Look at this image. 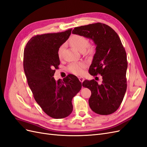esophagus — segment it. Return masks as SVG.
<instances>
[{
	"label": "esophagus",
	"instance_id": "esophagus-1",
	"mask_svg": "<svg viewBox=\"0 0 147 147\" xmlns=\"http://www.w3.org/2000/svg\"><path fill=\"white\" fill-rule=\"evenodd\" d=\"M78 79H79L80 82H82V83H83V81L84 80V78L83 77H80L78 78Z\"/></svg>",
	"mask_w": 147,
	"mask_h": 147
}]
</instances>
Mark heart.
<instances>
[{
  "label": "heart",
  "instance_id": "1",
  "mask_svg": "<svg viewBox=\"0 0 147 147\" xmlns=\"http://www.w3.org/2000/svg\"><path fill=\"white\" fill-rule=\"evenodd\" d=\"M70 45L76 48L80 52H86L87 53H92L93 51V47L89 45V40L86 37L82 35H73L69 39ZM64 48V45H61L57 50V55L61 57L63 55ZM85 65L83 63H71L69 67L68 70L69 72L75 75H80L84 73V69Z\"/></svg>",
  "mask_w": 147,
  "mask_h": 147
}]
</instances>
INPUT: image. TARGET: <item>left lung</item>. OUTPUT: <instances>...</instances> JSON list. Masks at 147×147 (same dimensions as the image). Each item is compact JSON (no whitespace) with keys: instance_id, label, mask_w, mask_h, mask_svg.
<instances>
[{"instance_id":"1","label":"left lung","mask_w":147,"mask_h":147,"mask_svg":"<svg viewBox=\"0 0 147 147\" xmlns=\"http://www.w3.org/2000/svg\"><path fill=\"white\" fill-rule=\"evenodd\" d=\"M72 34L92 39L96 46L89 73L93 76L100 74L102 83L85 80L82 84L91 91L90 108L99 115L114 113L121 105L127 88V61L121 40L112 28L101 23L75 28Z\"/></svg>"}]
</instances>
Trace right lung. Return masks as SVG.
Returning a JSON list of instances; mask_svg holds the SVG:
<instances>
[{
  "label": "right lung",
  "instance_id": "obj_1",
  "mask_svg": "<svg viewBox=\"0 0 147 147\" xmlns=\"http://www.w3.org/2000/svg\"><path fill=\"white\" fill-rule=\"evenodd\" d=\"M72 30L35 35L24 51V70L34 99L44 112L55 119L65 118L72 113V98L82 86L72 74L63 80L56 81L53 77L60 64L57 50L69 38Z\"/></svg>",
  "mask_w": 147,
  "mask_h": 147
}]
</instances>
